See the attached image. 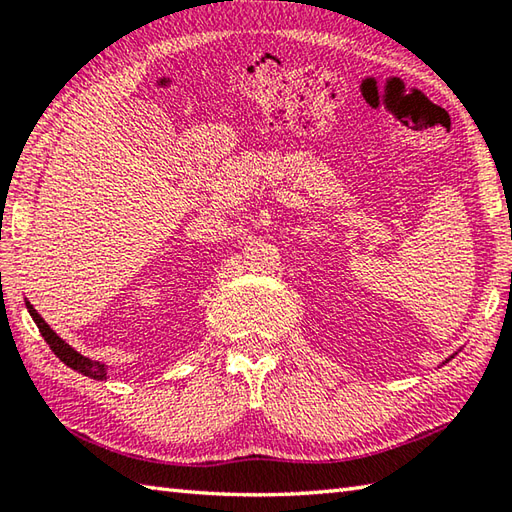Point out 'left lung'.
<instances>
[{"label":"left lung","instance_id":"1","mask_svg":"<svg viewBox=\"0 0 512 512\" xmlns=\"http://www.w3.org/2000/svg\"><path fill=\"white\" fill-rule=\"evenodd\" d=\"M453 357H455V355H453Z\"/></svg>","mask_w":512,"mask_h":512}]
</instances>
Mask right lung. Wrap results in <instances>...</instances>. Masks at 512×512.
Returning a JSON list of instances; mask_svg holds the SVG:
<instances>
[{
    "mask_svg": "<svg viewBox=\"0 0 512 512\" xmlns=\"http://www.w3.org/2000/svg\"><path fill=\"white\" fill-rule=\"evenodd\" d=\"M26 308H28V313H30V317H33V322L37 324V328H39V333H42V337L46 339V344L50 346V350H53V353L62 359V362L66 364V366H70L73 370H77V373H82V375H86V377H90V379H99V382H104V379H108V366L106 364H102V362H93V359H88V357H84L82 353H77V350L73 348V346H68L62 337H59L53 328H50L44 319H42V315L37 313V310L33 308V304L30 302H26Z\"/></svg>",
    "mask_w": 512,
    "mask_h": 512,
    "instance_id": "1",
    "label": "right lung"
}]
</instances>
